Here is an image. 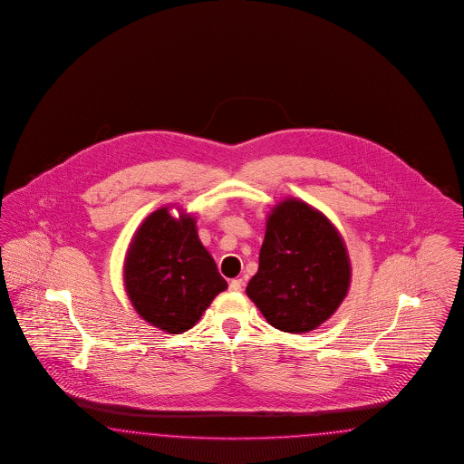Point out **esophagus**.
Listing matches in <instances>:
<instances>
[{
	"label": "esophagus",
	"instance_id": "34e87169",
	"mask_svg": "<svg viewBox=\"0 0 464 464\" xmlns=\"http://www.w3.org/2000/svg\"><path fill=\"white\" fill-rule=\"evenodd\" d=\"M229 290H231V292H241V290H243V279H231V281H229Z\"/></svg>",
	"mask_w": 464,
	"mask_h": 464
}]
</instances>
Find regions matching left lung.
I'll use <instances>...</instances> for the list:
<instances>
[{"instance_id":"1","label":"left lung","mask_w":464,"mask_h":464,"mask_svg":"<svg viewBox=\"0 0 464 464\" xmlns=\"http://www.w3.org/2000/svg\"><path fill=\"white\" fill-rule=\"evenodd\" d=\"M266 226L259 271L248 281L246 295L271 326L307 334L347 295V248L334 224L295 198L281 202Z\"/></svg>"}]
</instances>
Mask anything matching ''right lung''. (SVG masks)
<instances>
[{"mask_svg": "<svg viewBox=\"0 0 464 464\" xmlns=\"http://www.w3.org/2000/svg\"><path fill=\"white\" fill-rule=\"evenodd\" d=\"M126 292L136 313L167 334H183L227 288L198 240L195 219L155 210L130 241L124 264Z\"/></svg>", "mask_w": 464, "mask_h": 464, "instance_id": "obj_1", "label": "right lung"}]
</instances>
